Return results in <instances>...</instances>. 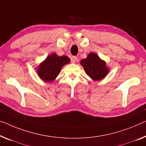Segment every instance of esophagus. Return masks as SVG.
Instances as JSON below:
<instances>
[{"mask_svg":"<svg viewBox=\"0 0 146 146\" xmlns=\"http://www.w3.org/2000/svg\"><path fill=\"white\" fill-rule=\"evenodd\" d=\"M71 60H72L73 63H75L77 61V56H73Z\"/></svg>","mask_w":146,"mask_h":146,"instance_id":"esophagus-1","label":"esophagus"}]
</instances>
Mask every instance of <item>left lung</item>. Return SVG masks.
<instances>
[{
	"label": "left lung",
	"instance_id": "1",
	"mask_svg": "<svg viewBox=\"0 0 146 146\" xmlns=\"http://www.w3.org/2000/svg\"><path fill=\"white\" fill-rule=\"evenodd\" d=\"M86 73L94 80H101L108 73L109 69L106 62L102 61L95 53H90L85 59L80 61Z\"/></svg>",
	"mask_w": 146,
	"mask_h": 146
}]
</instances>
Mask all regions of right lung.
<instances>
[{
    "label": "right lung",
    "instance_id": "add662e5",
    "mask_svg": "<svg viewBox=\"0 0 146 146\" xmlns=\"http://www.w3.org/2000/svg\"><path fill=\"white\" fill-rule=\"evenodd\" d=\"M70 62L67 56H58L53 54L48 56L41 63L37 69L38 75L42 80L46 82H51L59 75L62 67Z\"/></svg>",
    "mask_w": 146,
    "mask_h": 146
}]
</instances>
